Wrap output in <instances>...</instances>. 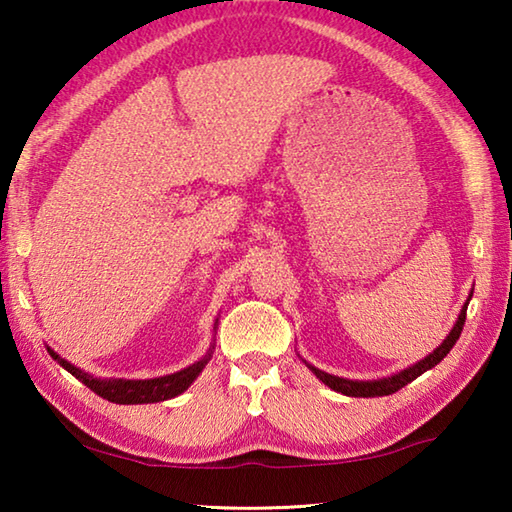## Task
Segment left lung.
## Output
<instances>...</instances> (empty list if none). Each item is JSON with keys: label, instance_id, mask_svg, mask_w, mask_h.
Returning a JSON list of instances; mask_svg holds the SVG:
<instances>
[{"label": "left lung", "instance_id": "8db88e82", "mask_svg": "<svg viewBox=\"0 0 512 512\" xmlns=\"http://www.w3.org/2000/svg\"><path fill=\"white\" fill-rule=\"evenodd\" d=\"M472 293H474V289H472ZM472 293H470V296H467V302L463 305L461 314H458L454 327L449 329V334L445 336V341L440 343L436 350L429 352L427 357L420 359V361H415L413 366H409V368L395 372V375H391V377L366 379V381H363V379H345V377L329 375V372H325V370H318L316 366H311V363H307L305 359H302V361H305V366L311 372H314V375L320 381H323L325 386H329V388H332V391L341 393V395H348V397H384V395H393V393L400 391V388H404L406 384H411L413 379H418L422 372H427L433 366H438V363L447 357L449 350L454 348L456 341H458V336H461V332H463L465 311H467V305H470V300H472Z\"/></svg>", "mask_w": 512, "mask_h": 512}]
</instances>
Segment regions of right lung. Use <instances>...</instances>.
I'll use <instances>...</instances> for the list:
<instances>
[{
	"instance_id": "right-lung-1",
	"label": "right lung",
	"mask_w": 512,
	"mask_h": 512,
	"mask_svg": "<svg viewBox=\"0 0 512 512\" xmlns=\"http://www.w3.org/2000/svg\"><path fill=\"white\" fill-rule=\"evenodd\" d=\"M216 323H219V318H216ZM216 323H214V332H216ZM47 352L51 354V359L58 361L67 372H72L76 379L83 381L90 391L103 397V400L115 402V404H153V402L171 400V397L185 393L187 388L192 386V381L201 375L203 368L207 366V361L212 359L214 343H210V350L205 352V357L194 361L192 366L173 372V375L153 377V379H101L81 368H76L74 363H69L51 348H47Z\"/></svg>"
}]
</instances>
